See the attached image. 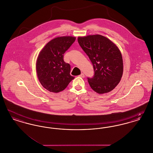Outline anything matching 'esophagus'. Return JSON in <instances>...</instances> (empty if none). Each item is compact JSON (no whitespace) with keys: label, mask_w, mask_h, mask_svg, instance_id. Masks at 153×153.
Returning <instances> with one entry per match:
<instances>
[{"label":"esophagus","mask_w":153,"mask_h":153,"mask_svg":"<svg viewBox=\"0 0 153 153\" xmlns=\"http://www.w3.org/2000/svg\"><path fill=\"white\" fill-rule=\"evenodd\" d=\"M79 76L81 77H82V78H84V77H85V75H84V73H81Z\"/></svg>","instance_id":"34e87169"}]
</instances>
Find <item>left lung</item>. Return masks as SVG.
<instances>
[{"instance_id": "1", "label": "left lung", "mask_w": 153, "mask_h": 153, "mask_svg": "<svg viewBox=\"0 0 153 153\" xmlns=\"http://www.w3.org/2000/svg\"><path fill=\"white\" fill-rule=\"evenodd\" d=\"M78 42L94 67V77L88 78L90 87L99 94L113 90L119 83L123 72L122 56L117 45L99 34L79 36Z\"/></svg>"}]
</instances>
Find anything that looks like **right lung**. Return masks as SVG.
<instances>
[{
  "label": "right lung",
  "instance_id": "1",
  "mask_svg": "<svg viewBox=\"0 0 153 153\" xmlns=\"http://www.w3.org/2000/svg\"><path fill=\"white\" fill-rule=\"evenodd\" d=\"M75 40L74 36L55 38L39 52L36 74L40 83L48 91L54 93L62 91L74 79L70 74L71 66L64 61V54Z\"/></svg>",
  "mask_w": 153,
  "mask_h": 153
}]
</instances>
